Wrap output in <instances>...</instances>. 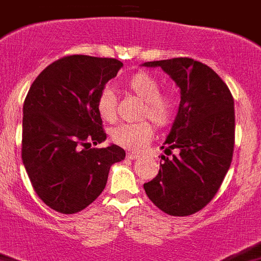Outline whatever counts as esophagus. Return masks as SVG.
I'll return each mask as SVG.
<instances>
[{
	"mask_svg": "<svg viewBox=\"0 0 261 261\" xmlns=\"http://www.w3.org/2000/svg\"><path fill=\"white\" fill-rule=\"evenodd\" d=\"M127 158L131 159V161H134V159H138L139 158V154H136V153H127Z\"/></svg>",
	"mask_w": 261,
	"mask_h": 261,
	"instance_id": "esophagus-1",
	"label": "esophagus"
}]
</instances>
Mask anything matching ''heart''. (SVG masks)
<instances>
[{
  "mask_svg": "<svg viewBox=\"0 0 261 261\" xmlns=\"http://www.w3.org/2000/svg\"><path fill=\"white\" fill-rule=\"evenodd\" d=\"M125 88L144 102L140 118H150L156 126L168 125L174 116L176 100L168 93H161V84L148 72H136L125 82ZM95 108L102 120L112 122L117 115V98L110 88H105L95 100ZM153 125L149 121L120 123L111 130L113 143L127 150L138 151L153 136Z\"/></svg>",
  "mask_w": 261,
  "mask_h": 261,
  "instance_id": "b5f03b06",
  "label": "heart"
}]
</instances>
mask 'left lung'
I'll return each mask as SVG.
<instances>
[{
	"label": "left lung",
	"instance_id": "obj_1",
	"mask_svg": "<svg viewBox=\"0 0 261 261\" xmlns=\"http://www.w3.org/2000/svg\"><path fill=\"white\" fill-rule=\"evenodd\" d=\"M161 67L179 88L178 111L162 149L155 178L144 184L148 198L162 212L185 217L201 211L221 187L234 145V102L226 83L192 58L144 62Z\"/></svg>",
	"mask_w": 261,
	"mask_h": 261
}]
</instances>
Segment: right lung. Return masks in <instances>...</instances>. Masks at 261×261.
Segmentation results:
<instances>
[{"mask_svg": "<svg viewBox=\"0 0 261 261\" xmlns=\"http://www.w3.org/2000/svg\"><path fill=\"white\" fill-rule=\"evenodd\" d=\"M116 58L74 55L45 67L30 87L22 107L21 158L35 192L62 214L87 208L102 194L113 163L125 150L103 143L98 95L117 75Z\"/></svg>", "mask_w": 261, "mask_h": 261, "instance_id": "1", "label": "right lung"}]
</instances>
